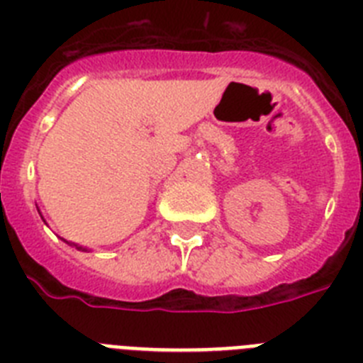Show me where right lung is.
I'll return each instance as SVG.
<instances>
[{
  "mask_svg": "<svg viewBox=\"0 0 363 363\" xmlns=\"http://www.w3.org/2000/svg\"><path fill=\"white\" fill-rule=\"evenodd\" d=\"M66 243H69V242H66ZM69 245H72V243H69ZM79 249H81V247H79Z\"/></svg>",
  "mask_w": 363,
  "mask_h": 363,
  "instance_id": "obj_1",
  "label": "right lung"
}]
</instances>
